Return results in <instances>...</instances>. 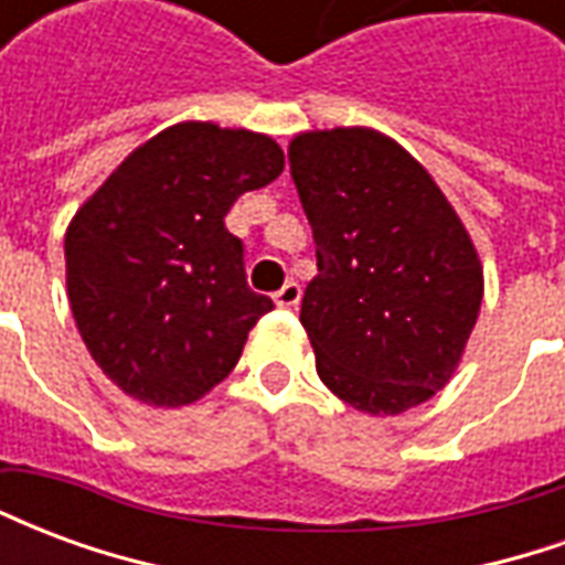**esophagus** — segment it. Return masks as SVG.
I'll return each instance as SVG.
<instances>
[{"instance_id":"obj_1","label":"esophagus","mask_w":565,"mask_h":565,"mask_svg":"<svg viewBox=\"0 0 565 565\" xmlns=\"http://www.w3.org/2000/svg\"><path fill=\"white\" fill-rule=\"evenodd\" d=\"M299 296H302V287H299L296 281H287L281 290L275 294V302H278L281 308H294L296 302H299Z\"/></svg>"}]
</instances>
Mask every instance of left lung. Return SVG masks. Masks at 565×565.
Returning a JSON list of instances; mask_svg holds the SVG:
<instances>
[{
	"label": "left lung",
	"mask_w": 565,
	"mask_h": 565,
	"mask_svg": "<svg viewBox=\"0 0 565 565\" xmlns=\"http://www.w3.org/2000/svg\"><path fill=\"white\" fill-rule=\"evenodd\" d=\"M290 174L318 245L299 320L320 381L369 415L426 403L460 363L484 294L457 211L375 129L296 136Z\"/></svg>",
	"instance_id": "left-lung-1"
}]
</instances>
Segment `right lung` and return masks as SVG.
I'll return each instance as SVG.
<instances>
[{
  "label": "right lung",
  "instance_id": "1",
  "mask_svg": "<svg viewBox=\"0 0 565 565\" xmlns=\"http://www.w3.org/2000/svg\"><path fill=\"white\" fill-rule=\"evenodd\" d=\"M284 172L259 132L178 124L117 166L68 223V306L90 356L139 403L178 405L221 384L275 308L254 294L223 217Z\"/></svg>",
  "mask_w": 565,
  "mask_h": 565
}]
</instances>
